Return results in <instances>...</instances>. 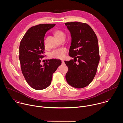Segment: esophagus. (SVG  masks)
Here are the masks:
<instances>
[{
    "label": "esophagus",
    "instance_id": "esophagus-1",
    "mask_svg": "<svg viewBox=\"0 0 123 123\" xmlns=\"http://www.w3.org/2000/svg\"><path fill=\"white\" fill-rule=\"evenodd\" d=\"M64 63V61L63 60H62V64H63Z\"/></svg>",
    "mask_w": 123,
    "mask_h": 123
}]
</instances>
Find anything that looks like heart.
Segmentation results:
<instances>
[{
	"label": "heart",
	"instance_id": "b5f03b06",
	"mask_svg": "<svg viewBox=\"0 0 123 123\" xmlns=\"http://www.w3.org/2000/svg\"><path fill=\"white\" fill-rule=\"evenodd\" d=\"M55 35L58 39H59L62 37H65V32L61 30L56 31L55 32ZM66 51V49L64 48L55 49L50 52L49 55L51 58L56 59H62L64 56V54Z\"/></svg>",
	"mask_w": 123,
	"mask_h": 123
}]
</instances>
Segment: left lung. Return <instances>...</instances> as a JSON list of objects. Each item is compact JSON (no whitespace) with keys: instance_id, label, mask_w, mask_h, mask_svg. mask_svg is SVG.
I'll return each instance as SVG.
<instances>
[{"instance_id":"8db88e82","label":"left lung","mask_w":123,"mask_h":123,"mask_svg":"<svg viewBox=\"0 0 123 123\" xmlns=\"http://www.w3.org/2000/svg\"><path fill=\"white\" fill-rule=\"evenodd\" d=\"M65 24L72 39L68 55L74 58V60L65 61L68 68L66 79L71 86L83 88L92 82L96 73L100 60L98 39L86 23L73 22Z\"/></svg>"}]
</instances>
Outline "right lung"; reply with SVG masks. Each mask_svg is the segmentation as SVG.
Here are the masks:
<instances>
[{
    "instance_id": "add662e5",
    "label": "right lung",
    "mask_w": 123,
    "mask_h": 123,
    "mask_svg": "<svg viewBox=\"0 0 123 123\" xmlns=\"http://www.w3.org/2000/svg\"><path fill=\"white\" fill-rule=\"evenodd\" d=\"M55 24H43L30 28L22 38L19 46V57L22 73L28 84L37 90H44L51 82L53 74L61 61L50 59L43 65L44 38L46 32Z\"/></svg>"
}]
</instances>
